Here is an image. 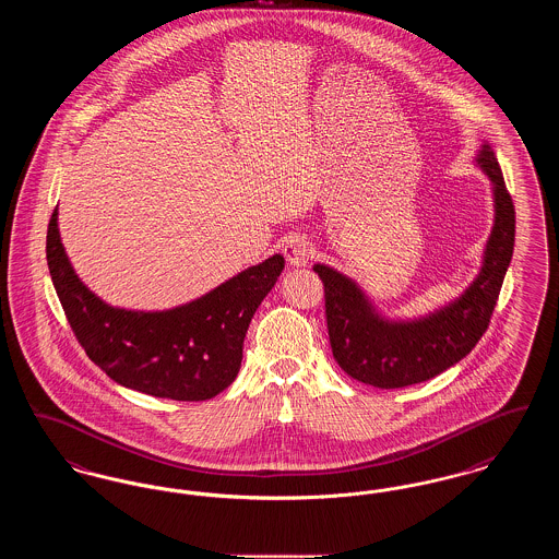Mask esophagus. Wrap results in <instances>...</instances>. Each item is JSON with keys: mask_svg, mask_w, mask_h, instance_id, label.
I'll return each instance as SVG.
<instances>
[{"mask_svg": "<svg viewBox=\"0 0 559 559\" xmlns=\"http://www.w3.org/2000/svg\"><path fill=\"white\" fill-rule=\"evenodd\" d=\"M283 253L289 262L292 267L306 266L310 262V255H312V247H310V240L301 235H293L289 239L285 240V247H283Z\"/></svg>", "mask_w": 559, "mask_h": 559, "instance_id": "esophagus-1", "label": "esophagus"}]
</instances>
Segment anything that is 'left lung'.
<instances>
[{"instance_id": "1", "label": "left lung", "mask_w": 559, "mask_h": 559, "mask_svg": "<svg viewBox=\"0 0 559 559\" xmlns=\"http://www.w3.org/2000/svg\"><path fill=\"white\" fill-rule=\"evenodd\" d=\"M476 165L490 180L492 230L476 278L442 308L419 319H388L354 278L326 264H314L324 285L333 358L356 381L381 390L421 383L465 358L488 329L513 255L515 210L499 160L486 140L479 144Z\"/></svg>"}]
</instances>
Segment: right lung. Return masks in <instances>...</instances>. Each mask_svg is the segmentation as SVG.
Returning <instances> with one entry per match:
<instances>
[{
  "mask_svg": "<svg viewBox=\"0 0 559 559\" xmlns=\"http://www.w3.org/2000/svg\"><path fill=\"white\" fill-rule=\"evenodd\" d=\"M46 255L53 289L90 360L123 388L182 402L213 399L235 381L249 322L285 267V258L274 253L182 306L126 310L78 276L60 240L58 210Z\"/></svg>",
  "mask_w": 559,
  "mask_h": 559,
  "instance_id": "obj_1",
  "label": "right lung"
}]
</instances>
